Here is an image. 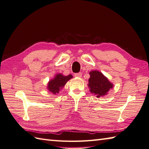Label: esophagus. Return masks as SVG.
<instances>
[{
	"label": "esophagus",
	"mask_w": 149,
	"mask_h": 149,
	"mask_svg": "<svg viewBox=\"0 0 149 149\" xmlns=\"http://www.w3.org/2000/svg\"><path fill=\"white\" fill-rule=\"evenodd\" d=\"M74 76H76V77H78V78H81L82 73H75V74H74Z\"/></svg>",
	"instance_id": "1"
}]
</instances>
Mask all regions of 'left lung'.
<instances>
[{"mask_svg": "<svg viewBox=\"0 0 149 149\" xmlns=\"http://www.w3.org/2000/svg\"><path fill=\"white\" fill-rule=\"evenodd\" d=\"M89 74L90 78L88 80V86L90 92L94 94L96 97L100 98L107 95L109 90L113 88V84L110 82L101 72L93 70L90 71Z\"/></svg>", "mask_w": 149, "mask_h": 149, "instance_id": "obj_1", "label": "left lung"}]
</instances>
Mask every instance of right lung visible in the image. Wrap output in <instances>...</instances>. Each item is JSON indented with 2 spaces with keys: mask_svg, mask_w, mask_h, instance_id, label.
<instances>
[{
  "mask_svg": "<svg viewBox=\"0 0 149 149\" xmlns=\"http://www.w3.org/2000/svg\"><path fill=\"white\" fill-rule=\"evenodd\" d=\"M71 78H73V76L71 74L65 76L61 73L56 74L54 76L53 78L48 81L47 88L52 94H57Z\"/></svg>",
  "mask_w": 149,
  "mask_h": 149,
  "instance_id": "add662e5",
  "label": "right lung"
}]
</instances>
